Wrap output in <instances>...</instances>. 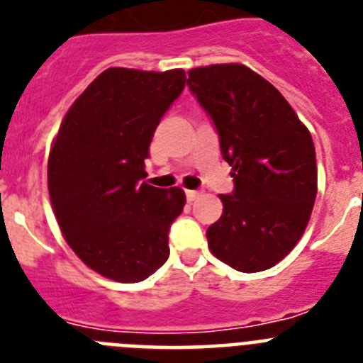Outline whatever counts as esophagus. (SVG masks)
Masks as SVG:
<instances>
[{
  "mask_svg": "<svg viewBox=\"0 0 363 363\" xmlns=\"http://www.w3.org/2000/svg\"><path fill=\"white\" fill-rule=\"evenodd\" d=\"M185 196H187L189 201H194L198 196H200V192H198V191H185Z\"/></svg>",
  "mask_w": 363,
  "mask_h": 363,
  "instance_id": "esophagus-1",
  "label": "esophagus"
}]
</instances>
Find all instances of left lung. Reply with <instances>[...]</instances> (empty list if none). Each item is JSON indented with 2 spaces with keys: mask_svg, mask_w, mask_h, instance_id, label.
<instances>
[{
  "mask_svg": "<svg viewBox=\"0 0 363 363\" xmlns=\"http://www.w3.org/2000/svg\"><path fill=\"white\" fill-rule=\"evenodd\" d=\"M187 85L220 138L234 189L207 229L209 249L240 272L271 269L293 251L316 200L311 133L287 99L240 63L189 70Z\"/></svg>",
  "mask_w": 363,
  "mask_h": 363,
  "instance_id": "1",
  "label": "left lung"
}]
</instances>
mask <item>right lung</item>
Wrapping results in <instances>:
<instances>
[{
	"mask_svg": "<svg viewBox=\"0 0 363 363\" xmlns=\"http://www.w3.org/2000/svg\"><path fill=\"white\" fill-rule=\"evenodd\" d=\"M182 69L112 67L63 118L49 156V194L63 236L101 277L134 284L169 258L185 192L142 182L154 130L185 86Z\"/></svg>",
	"mask_w": 363,
	"mask_h": 363,
	"instance_id": "right-lung-1",
	"label": "right lung"
}]
</instances>
